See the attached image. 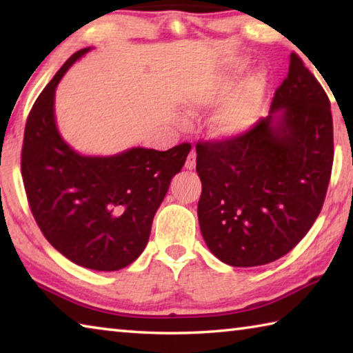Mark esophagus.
Here are the masks:
<instances>
[{"instance_id":"obj_1","label":"esophagus","mask_w":353,"mask_h":353,"mask_svg":"<svg viewBox=\"0 0 353 353\" xmlns=\"http://www.w3.org/2000/svg\"><path fill=\"white\" fill-rule=\"evenodd\" d=\"M194 166H196V151H194V149H191L188 157H187V162H185V168L193 170Z\"/></svg>"}]
</instances>
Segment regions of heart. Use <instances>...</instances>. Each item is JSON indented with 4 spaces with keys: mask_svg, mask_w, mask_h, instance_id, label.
I'll return each mask as SVG.
<instances>
[{
    "mask_svg": "<svg viewBox=\"0 0 353 353\" xmlns=\"http://www.w3.org/2000/svg\"><path fill=\"white\" fill-rule=\"evenodd\" d=\"M227 87L205 88L194 93L193 103L196 107H208L218 104L224 98ZM263 97L261 76L254 77L244 85L240 93L224 105L213 119V130L221 137H232L248 129L255 119Z\"/></svg>",
    "mask_w": 353,
    "mask_h": 353,
    "instance_id": "heart-1",
    "label": "heart"
}]
</instances>
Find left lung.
<instances>
[{
	"instance_id": "left-lung-1",
	"label": "left lung",
	"mask_w": 353,
	"mask_h": 353,
	"mask_svg": "<svg viewBox=\"0 0 353 353\" xmlns=\"http://www.w3.org/2000/svg\"><path fill=\"white\" fill-rule=\"evenodd\" d=\"M277 111L283 117L273 123ZM198 218L213 255L236 268L280 259L312 229L333 165L330 101L296 52L270 115L241 134L198 141Z\"/></svg>"
}]
</instances>
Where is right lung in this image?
I'll use <instances>...</instances> for the list:
<instances>
[{
	"instance_id": "1",
	"label": "right lung",
	"mask_w": 353,
	"mask_h": 353,
	"mask_svg": "<svg viewBox=\"0 0 353 353\" xmlns=\"http://www.w3.org/2000/svg\"><path fill=\"white\" fill-rule=\"evenodd\" d=\"M87 51L74 52L35 99L23 139L21 177L32 216L52 248L88 270L117 271L146 248L154 214L191 145L134 148L113 157L74 152L57 132L54 92Z\"/></svg>"
}]
</instances>
